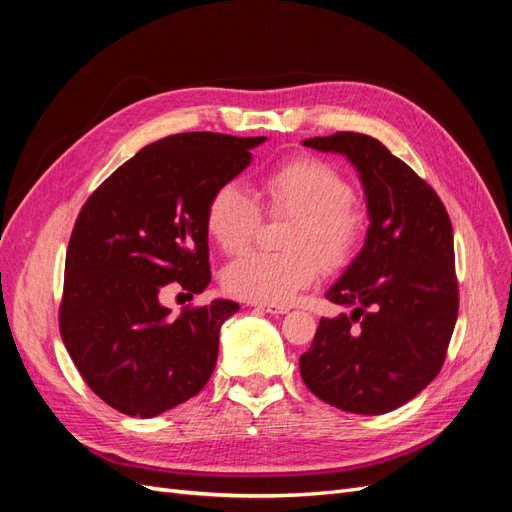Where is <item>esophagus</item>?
<instances>
[{
	"mask_svg": "<svg viewBox=\"0 0 512 512\" xmlns=\"http://www.w3.org/2000/svg\"><path fill=\"white\" fill-rule=\"evenodd\" d=\"M258 312H267V314H286L288 307L286 305H256Z\"/></svg>",
	"mask_w": 512,
	"mask_h": 512,
	"instance_id": "34e87169",
	"label": "esophagus"
}]
</instances>
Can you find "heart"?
<instances>
[{"label": "heart", "instance_id": "1", "mask_svg": "<svg viewBox=\"0 0 512 512\" xmlns=\"http://www.w3.org/2000/svg\"><path fill=\"white\" fill-rule=\"evenodd\" d=\"M265 211L273 218H292L286 254L245 252L222 273L232 297L250 303H288L299 290L316 282L320 262L339 269L359 250L365 235V213L354 203L350 181L314 156H297L271 168L260 179ZM262 213L239 183L218 185L209 196L205 226L226 254L252 243Z\"/></svg>", "mask_w": 512, "mask_h": 512}]
</instances>
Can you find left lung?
<instances>
[{"label": "left lung", "mask_w": 512, "mask_h": 512, "mask_svg": "<svg viewBox=\"0 0 512 512\" xmlns=\"http://www.w3.org/2000/svg\"><path fill=\"white\" fill-rule=\"evenodd\" d=\"M335 151L363 181V250L327 292L348 314L322 318L299 367L307 389L352 414H384L440 374L459 312L453 226L431 185L376 138L335 132L303 141Z\"/></svg>", "instance_id": "1"}]
</instances>
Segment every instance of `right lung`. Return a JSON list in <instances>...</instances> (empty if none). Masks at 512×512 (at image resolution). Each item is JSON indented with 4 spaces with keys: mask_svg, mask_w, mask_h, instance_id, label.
Segmentation results:
<instances>
[{
    "mask_svg": "<svg viewBox=\"0 0 512 512\" xmlns=\"http://www.w3.org/2000/svg\"><path fill=\"white\" fill-rule=\"evenodd\" d=\"M265 136L185 132L121 164L87 198L66 252L59 331L79 374L104 404L158 416L203 391L218 361L220 327L235 301L160 303L211 282L205 209L222 183L250 164Z\"/></svg>",
    "mask_w": 512,
    "mask_h": 512,
    "instance_id": "right-lung-1",
    "label": "right lung"
}]
</instances>
